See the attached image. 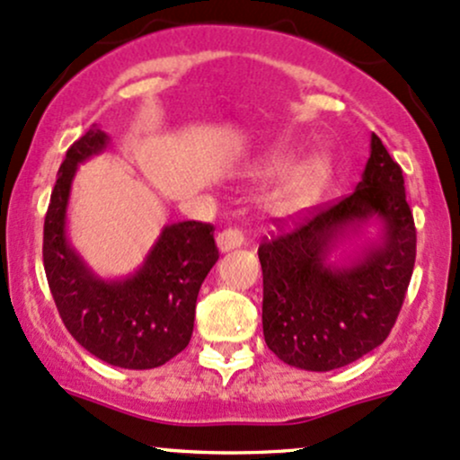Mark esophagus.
Here are the masks:
<instances>
[{
    "mask_svg": "<svg viewBox=\"0 0 460 460\" xmlns=\"http://www.w3.org/2000/svg\"><path fill=\"white\" fill-rule=\"evenodd\" d=\"M243 234H241L236 228H226L221 230L219 234H217V248L219 252H230V250H236L243 245Z\"/></svg>",
    "mask_w": 460,
    "mask_h": 460,
    "instance_id": "1",
    "label": "esophagus"
}]
</instances>
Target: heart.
I'll list each match as a JSON object with an SVG mask.
<instances>
[{"instance_id":"obj_1","label":"heart","mask_w":460,"mask_h":460,"mask_svg":"<svg viewBox=\"0 0 460 460\" xmlns=\"http://www.w3.org/2000/svg\"><path fill=\"white\" fill-rule=\"evenodd\" d=\"M280 157H270L265 169L274 171L280 166ZM331 180V162L323 153H309L291 162L279 172L274 184L265 192L263 206L276 217H289L314 204Z\"/></svg>"}]
</instances>
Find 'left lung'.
Here are the masks:
<instances>
[{
    "label": "left lung",
    "instance_id": "obj_1",
    "mask_svg": "<svg viewBox=\"0 0 460 460\" xmlns=\"http://www.w3.org/2000/svg\"><path fill=\"white\" fill-rule=\"evenodd\" d=\"M375 225V237L366 228ZM355 243L350 255L337 250ZM417 230L403 175L375 133L355 190L265 241L263 335L271 353L303 370L342 368L388 338L412 276Z\"/></svg>",
    "mask_w": 460,
    "mask_h": 460
}]
</instances>
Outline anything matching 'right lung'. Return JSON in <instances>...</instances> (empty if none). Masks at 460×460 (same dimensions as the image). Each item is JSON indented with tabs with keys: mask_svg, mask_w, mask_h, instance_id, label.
Returning <instances> with one entry per match:
<instances>
[{
	"mask_svg": "<svg viewBox=\"0 0 460 460\" xmlns=\"http://www.w3.org/2000/svg\"><path fill=\"white\" fill-rule=\"evenodd\" d=\"M110 136L92 129L67 149L46 226L43 268L63 324L83 349L118 368L162 367L190 342L201 283L219 259L210 224L164 226L133 274L102 279L67 236V206L76 169L102 153Z\"/></svg>",
	"mask_w": 460,
	"mask_h": 460,
	"instance_id": "right-lung-1",
	"label": "right lung"
}]
</instances>
